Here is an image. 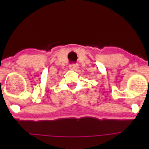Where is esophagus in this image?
I'll use <instances>...</instances> for the list:
<instances>
[{
	"label": "esophagus",
	"instance_id": "1",
	"mask_svg": "<svg viewBox=\"0 0 149 149\" xmlns=\"http://www.w3.org/2000/svg\"><path fill=\"white\" fill-rule=\"evenodd\" d=\"M69 68H70L71 70H76L77 68H78V65L76 64V63H72L69 65Z\"/></svg>",
	"mask_w": 149,
	"mask_h": 149
}]
</instances>
